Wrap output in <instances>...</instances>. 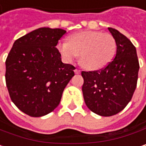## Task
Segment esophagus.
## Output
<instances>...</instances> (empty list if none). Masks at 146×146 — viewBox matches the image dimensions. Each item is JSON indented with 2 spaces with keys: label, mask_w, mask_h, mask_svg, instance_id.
<instances>
[{
  "label": "esophagus",
  "mask_w": 146,
  "mask_h": 146,
  "mask_svg": "<svg viewBox=\"0 0 146 146\" xmlns=\"http://www.w3.org/2000/svg\"><path fill=\"white\" fill-rule=\"evenodd\" d=\"M74 71H75V73H76V74H80V73H81V70H78V69H76Z\"/></svg>",
  "instance_id": "34e87169"
}]
</instances>
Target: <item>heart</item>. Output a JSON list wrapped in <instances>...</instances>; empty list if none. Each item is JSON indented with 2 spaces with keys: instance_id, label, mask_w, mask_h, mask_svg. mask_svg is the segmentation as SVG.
<instances>
[{
  "instance_id": "heart-1",
  "label": "heart",
  "mask_w": 146,
  "mask_h": 146,
  "mask_svg": "<svg viewBox=\"0 0 146 146\" xmlns=\"http://www.w3.org/2000/svg\"><path fill=\"white\" fill-rule=\"evenodd\" d=\"M57 48L65 61L70 62L80 55L83 68L97 70L109 64L117 50L115 38L110 33L98 31H83L73 34L70 41H61Z\"/></svg>"
}]
</instances>
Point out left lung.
Masks as SVG:
<instances>
[{
	"label": "left lung",
	"mask_w": 146,
	"mask_h": 146,
	"mask_svg": "<svg viewBox=\"0 0 146 146\" xmlns=\"http://www.w3.org/2000/svg\"><path fill=\"white\" fill-rule=\"evenodd\" d=\"M108 30L117 44L114 59L101 70L82 72L86 105L104 117L119 113L130 102L139 69L136 48L130 40L114 28Z\"/></svg>",
	"instance_id": "left-lung-1"
}]
</instances>
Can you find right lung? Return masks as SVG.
<instances>
[{"instance_id":"1","label":"right lung","mask_w":146,"mask_h":146,"mask_svg":"<svg viewBox=\"0 0 146 146\" xmlns=\"http://www.w3.org/2000/svg\"><path fill=\"white\" fill-rule=\"evenodd\" d=\"M66 31L41 27L17 39L6 60L10 98L22 112L42 117L54 111L75 66L64 64L56 45Z\"/></svg>"}]
</instances>
